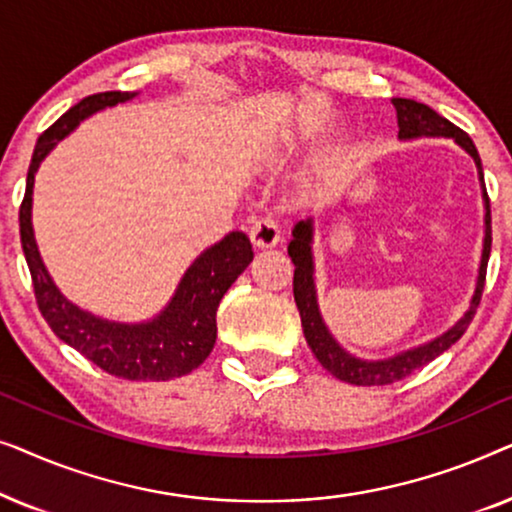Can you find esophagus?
<instances>
[{
  "mask_svg": "<svg viewBox=\"0 0 512 512\" xmlns=\"http://www.w3.org/2000/svg\"><path fill=\"white\" fill-rule=\"evenodd\" d=\"M279 233H282V230H279L277 221L272 219V216H258V219L251 221V226H249L251 242L261 249L275 247V244L279 242Z\"/></svg>",
  "mask_w": 512,
  "mask_h": 512,
  "instance_id": "obj_1",
  "label": "esophagus"
}]
</instances>
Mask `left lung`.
<instances>
[{"label": "left lung", "mask_w": 512, "mask_h": 512, "mask_svg": "<svg viewBox=\"0 0 512 512\" xmlns=\"http://www.w3.org/2000/svg\"><path fill=\"white\" fill-rule=\"evenodd\" d=\"M396 109L398 118V137L401 139H417V137H452L468 156L475 160L478 167V177L482 186V200H485V242H482V258L478 270V282H475V293L471 298V307H468L464 317L454 324L450 331L438 335L436 340L419 345L408 352H401L391 359L380 361H363L356 359L338 345L328 331L324 319H321L319 303H317V286H314V256H312V219L298 221L293 226V240L289 242V256L296 270H293V298H296L300 321H303V333L310 349L317 356V361L324 366L328 373L347 384H356V387H384V384H394L403 377L415 373V370L424 368L436 356L447 352L461 335L466 333L468 324L473 321V314L478 310L482 289H485V275H487V261L489 251H492V212H489V198L485 188V174H482V163L475 149L473 139L452 125L447 118L436 114L431 107L422 102L405 100V97H394L391 100Z\"/></svg>", "instance_id": "left-lung-1"}]
</instances>
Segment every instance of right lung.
<instances>
[{
  "instance_id": "right-lung-1",
  "label": "right lung",
  "mask_w": 512,
  "mask_h": 512,
  "mask_svg": "<svg viewBox=\"0 0 512 512\" xmlns=\"http://www.w3.org/2000/svg\"><path fill=\"white\" fill-rule=\"evenodd\" d=\"M135 95L137 93L109 90V93L83 97L37 139L30 170H27L25 198L20 205V242H23L25 261L32 275L39 312L44 314L46 324L62 342L100 366L104 373L121 377V380L165 382L191 373L214 349L216 310H219L223 293L233 286L254 258L249 237L240 230L228 233L221 242L195 258L163 312L142 324H121V321L95 317L62 296L41 261L32 230V188L41 160L83 118L114 107L118 102H128Z\"/></svg>"
}]
</instances>
